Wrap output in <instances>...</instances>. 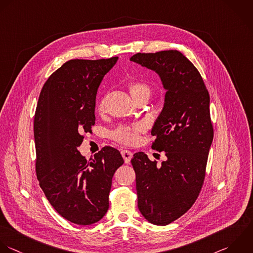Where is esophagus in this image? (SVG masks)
I'll return each instance as SVG.
<instances>
[{
    "instance_id": "obj_1",
    "label": "esophagus",
    "mask_w": 253,
    "mask_h": 253,
    "mask_svg": "<svg viewBox=\"0 0 253 253\" xmlns=\"http://www.w3.org/2000/svg\"><path fill=\"white\" fill-rule=\"evenodd\" d=\"M121 155H122V157H123V159H124L126 164H129L131 159L133 158V153L128 151V150H122L121 151Z\"/></svg>"
}]
</instances>
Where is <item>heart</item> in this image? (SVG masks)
Segmentation results:
<instances>
[{"label":"heart","mask_w":253,"mask_h":253,"mask_svg":"<svg viewBox=\"0 0 253 253\" xmlns=\"http://www.w3.org/2000/svg\"><path fill=\"white\" fill-rule=\"evenodd\" d=\"M129 91L135 101L139 100L142 97H149L151 94V87L143 83V82H132L129 84ZM104 109V100H102L98 106L97 110L99 112L103 111ZM145 131V128L142 124H135L132 126L128 125H121L116 128L112 133L111 137L124 145H135L140 140V134Z\"/></svg>","instance_id":"obj_1"}]
</instances>
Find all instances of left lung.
<instances>
[{"mask_svg": "<svg viewBox=\"0 0 253 253\" xmlns=\"http://www.w3.org/2000/svg\"><path fill=\"white\" fill-rule=\"evenodd\" d=\"M130 61L156 72L167 90L151 132L152 148L166 152L167 160L158 165L142 152L131 160L141 214L167 226L185 214L201 191L214 137L210 96L198 70L177 50L137 53Z\"/></svg>", "mask_w": 253, "mask_h": 253, "instance_id": "8db88e82", "label": "left lung"}]
</instances>
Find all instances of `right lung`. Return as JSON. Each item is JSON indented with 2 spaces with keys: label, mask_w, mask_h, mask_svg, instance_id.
<instances>
[{
  "label": "right lung",
  "mask_w": 253,
  "mask_h": 253,
  "mask_svg": "<svg viewBox=\"0 0 253 253\" xmlns=\"http://www.w3.org/2000/svg\"><path fill=\"white\" fill-rule=\"evenodd\" d=\"M118 57L70 60L44 84L34 116L36 175L52 207L66 220L87 226L106 214L112 177L124 163L104 147L86 161L78 148L94 125L97 88Z\"/></svg>",
  "instance_id": "obj_1"
}]
</instances>
